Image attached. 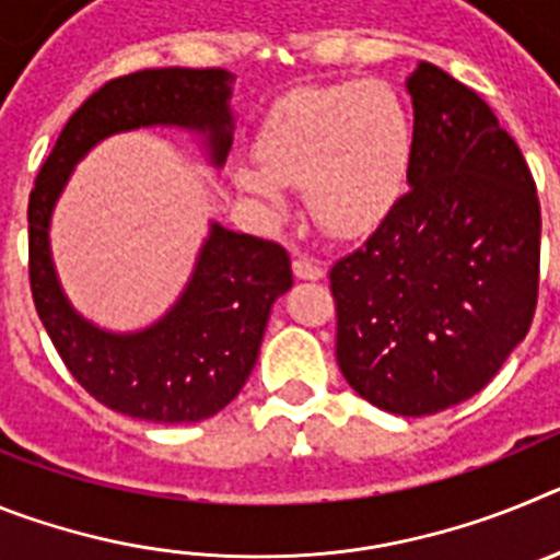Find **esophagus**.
I'll use <instances>...</instances> for the list:
<instances>
[{"label":"esophagus","mask_w":560,"mask_h":560,"mask_svg":"<svg viewBox=\"0 0 560 560\" xmlns=\"http://www.w3.org/2000/svg\"><path fill=\"white\" fill-rule=\"evenodd\" d=\"M291 269H294V277L296 280H323V266L314 264V260H308V257H296L294 264H291Z\"/></svg>","instance_id":"obj_1"}]
</instances>
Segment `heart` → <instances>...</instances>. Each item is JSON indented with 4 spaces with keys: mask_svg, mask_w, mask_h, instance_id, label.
<instances>
[{
    "mask_svg": "<svg viewBox=\"0 0 560 560\" xmlns=\"http://www.w3.org/2000/svg\"><path fill=\"white\" fill-rule=\"evenodd\" d=\"M412 151V112L387 81L305 86L271 103L252 137L257 167L232 165L230 179L269 215L296 187L325 232L364 237L404 199Z\"/></svg>",
    "mask_w": 560,
    "mask_h": 560,
    "instance_id": "heart-1",
    "label": "heart"
}]
</instances>
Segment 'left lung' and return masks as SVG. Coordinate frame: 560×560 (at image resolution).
<instances>
[{"label": "left lung", "instance_id": "1", "mask_svg": "<svg viewBox=\"0 0 560 560\" xmlns=\"http://www.w3.org/2000/svg\"><path fill=\"white\" fill-rule=\"evenodd\" d=\"M409 192L330 269L336 361L404 418L457 407L499 373L536 314V182L488 103L434 63L407 78Z\"/></svg>", "mask_w": 560, "mask_h": 560}]
</instances>
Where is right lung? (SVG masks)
I'll return each instance as SVG.
<instances>
[{
    "label": "right lung",
    "mask_w": 560,
    "mask_h": 560,
    "mask_svg": "<svg viewBox=\"0 0 560 560\" xmlns=\"http://www.w3.org/2000/svg\"><path fill=\"white\" fill-rule=\"evenodd\" d=\"M226 69H142L108 81L63 126L30 192V291L67 370L103 407L151 423H196L230 404L255 368L277 296L291 289L289 252L210 221L185 289L140 330H106L58 280L49 226L78 162L114 133L182 128L207 165L224 167L235 131Z\"/></svg>",
    "instance_id": "add662e5"
}]
</instances>
